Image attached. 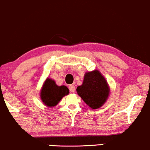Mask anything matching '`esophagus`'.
Instances as JSON below:
<instances>
[{
  "label": "esophagus",
  "instance_id": "obj_1",
  "mask_svg": "<svg viewBox=\"0 0 150 150\" xmlns=\"http://www.w3.org/2000/svg\"><path fill=\"white\" fill-rule=\"evenodd\" d=\"M69 89L70 92L74 93V92L75 91V86L74 85H70L69 86Z\"/></svg>",
  "mask_w": 150,
  "mask_h": 150
}]
</instances>
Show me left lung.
<instances>
[{"mask_svg": "<svg viewBox=\"0 0 150 150\" xmlns=\"http://www.w3.org/2000/svg\"><path fill=\"white\" fill-rule=\"evenodd\" d=\"M76 92L91 108L97 109L107 100L110 88L100 72L94 70L85 74L83 83L77 87Z\"/></svg>", "mask_w": 150, "mask_h": 150, "instance_id": "obj_1", "label": "left lung"}]
</instances>
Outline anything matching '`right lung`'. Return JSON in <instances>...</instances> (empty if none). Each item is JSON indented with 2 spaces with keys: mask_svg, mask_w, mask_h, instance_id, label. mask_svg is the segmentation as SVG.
I'll return each mask as SVG.
<instances>
[{
  "mask_svg": "<svg viewBox=\"0 0 150 150\" xmlns=\"http://www.w3.org/2000/svg\"><path fill=\"white\" fill-rule=\"evenodd\" d=\"M69 90L65 86H57L55 81L47 78L44 83L40 91L42 101L47 107H54L59 103L61 99L68 95Z\"/></svg>",
  "mask_w": 150,
  "mask_h": 150,
  "instance_id": "1",
  "label": "right lung"
}]
</instances>
